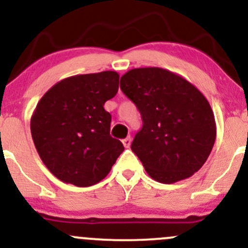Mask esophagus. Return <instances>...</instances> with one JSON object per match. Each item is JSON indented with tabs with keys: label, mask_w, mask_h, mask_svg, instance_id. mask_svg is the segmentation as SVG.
<instances>
[{
	"label": "esophagus",
	"mask_w": 248,
	"mask_h": 248,
	"mask_svg": "<svg viewBox=\"0 0 248 248\" xmlns=\"http://www.w3.org/2000/svg\"><path fill=\"white\" fill-rule=\"evenodd\" d=\"M131 137H127V138H124V140H122V144H124V147H129L131 146Z\"/></svg>",
	"instance_id": "esophagus-1"
}]
</instances>
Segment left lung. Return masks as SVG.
Segmentation results:
<instances>
[{
  "label": "left lung",
  "mask_w": 248,
  "mask_h": 248,
  "mask_svg": "<svg viewBox=\"0 0 248 248\" xmlns=\"http://www.w3.org/2000/svg\"><path fill=\"white\" fill-rule=\"evenodd\" d=\"M141 114L132 151L161 184L188 179L204 166L216 140L209 101L184 77L159 67L134 68L120 80Z\"/></svg>",
  "instance_id": "8db88e82"
}]
</instances>
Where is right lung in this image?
<instances>
[{
  "label": "right lung",
  "instance_id": "obj_1",
  "mask_svg": "<svg viewBox=\"0 0 248 248\" xmlns=\"http://www.w3.org/2000/svg\"><path fill=\"white\" fill-rule=\"evenodd\" d=\"M119 73L79 74L56 82L31 116L39 157L62 182L89 187L104 179L124 147L110 137L104 103L119 90Z\"/></svg>",
  "mask_w": 248,
  "mask_h": 248
}]
</instances>
